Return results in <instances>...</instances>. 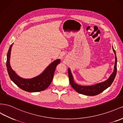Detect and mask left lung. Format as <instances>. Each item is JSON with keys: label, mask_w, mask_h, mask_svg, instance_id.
I'll use <instances>...</instances> for the list:
<instances>
[{"label": "left lung", "mask_w": 123, "mask_h": 123, "mask_svg": "<svg viewBox=\"0 0 123 123\" xmlns=\"http://www.w3.org/2000/svg\"><path fill=\"white\" fill-rule=\"evenodd\" d=\"M112 49L115 54V64L114 71L112 73V74L110 75V77L107 80L103 82H100L99 83H97L96 85L90 86H80L76 84L74 81V78L73 75L71 72V69L69 68L68 69V74L69 80L71 85L74 89H75L77 92L82 94L86 95L89 96H95L100 94L104 90L107 89L108 87H109L112 82H113L114 78L117 74V58L116 56V53L113 47H112Z\"/></svg>", "instance_id": "left-lung-1"}]
</instances>
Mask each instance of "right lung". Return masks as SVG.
I'll return each instance as SVG.
<instances>
[{"mask_svg":"<svg viewBox=\"0 0 123 123\" xmlns=\"http://www.w3.org/2000/svg\"><path fill=\"white\" fill-rule=\"evenodd\" d=\"M13 43L10 46L7 54L6 68L10 79L19 88L28 92H36L45 90L49 86L54 78L55 68L60 63V60L57 59L48 66L41 75L31 79H24L17 75L10 64V55Z\"/></svg>","mask_w":123,"mask_h":123,"instance_id":"right-lung-1","label":"right lung"}]
</instances>
